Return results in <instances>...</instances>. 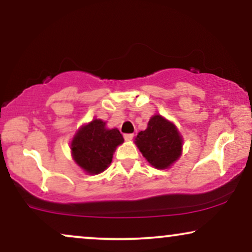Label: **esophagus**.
<instances>
[{"label": "esophagus", "instance_id": "esophagus-1", "mask_svg": "<svg viewBox=\"0 0 252 252\" xmlns=\"http://www.w3.org/2000/svg\"><path fill=\"white\" fill-rule=\"evenodd\" d=\"M134 138V134H124V140L126 141H131Z\"/></svg>", "mask_w": 252, "mask_h": 252}]
</instances>
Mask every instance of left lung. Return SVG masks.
Wrapping results in <instances>:
<instances>
[{"label":"left lung","instance_id":"obj_1","mask_svg":"<svg viewBox=\"0 0 252 252\" xmlns=\"http://www.w3.org/2000/svg\"><path fill=\"white\" fill-rule=\"evenodd\" d=\"M135 144L154 168L168 169L182 154L184 138L174 123L161 115H154L147 129L135 137Z\"/></svg>","mask_w":252,"mask_h":252}]
</instances>
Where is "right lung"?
<instances>
[{
  "instance_id": "obj_1",
  "label": "right lung",
  "mask_w": 252,
  "mask_h": 252,
  "mask_svg": "<svg viewBox=\"0 0 252 252\" xmlns=\"http://www.w3.org/2000/svg\"><path fill=\"white\" fill-rule=\"evenodd\" d=\"M123 142L120 130L109 129L106 122L94 118L77 130L71 141V155L86 174H100L110 166L115 150Z\"/></svg>"
}]
</instances>
